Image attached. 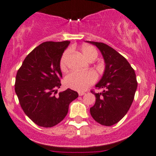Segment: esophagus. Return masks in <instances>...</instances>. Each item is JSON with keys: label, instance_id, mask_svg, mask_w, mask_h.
I'll return each mask as SVG.
<instances>
[{"label": "esophagus", "instance_id": "1", "mask_svg": "<svg viewBox=\"0 0 156 156\" xmlns=\"http://www.w3.org/2000/svg\"><path fill=\"white\" fill-rule=\"evenodd\" d=\"M78 94H79V96H82V95H83V94H85V92H78Z\"/></svg>", "mask_w": 156, "mask_h": 156}]
</instances>
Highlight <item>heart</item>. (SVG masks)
Wrapping results in <instances>:
<instances>
[{
  "instance_id": "b5f03b06",
  "label": "heart",
  "mask_w": 156,
  "mask_h": 156,
  "mask_svg": "<svg viewBox=\"0 0 156 156\" xmlns=\"http://www.w3.org/2000/svg\"><path fill=\"white\" fill-rule=\"evenodd\" d=\"M82 53L89 62H94L98 57V51L92 46H84L82 48ZM70 54V51L67 50L62 55L60 60V68L62 70L67 69L68 58ZM97 80V75L93 71L88 72H72L64 78L66 87L78 91L86 90L90 85Z\"/></svg>"
}]
</instances>
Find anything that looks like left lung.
<instances>
[{"label":"left lung","instance_id":"1","mask_svg":"<svg viewBox=\"0 0 156 156\" xmlns=\"http://www.w3.org/2000/svg\"><path fill=\"white\" fill-rule=\"evenodd\" d=\"M87 42L101 51L105 63L103 76L95 85L103 91H91L96 101L90 114L97 122L111 126L125 117L133 103L137 88L136 73L126 58L114 48L103 42Z\"/></svg>","mask_w":156,"mask_h":156}]
</instances>
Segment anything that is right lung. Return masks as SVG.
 Returning <instances> with one entry per match:
<instances>
[{
	"mask_svg": "<svg viewBox=\"0 0 156 156\" xmlns=\"http://www.w3.org/2000/svg\"><path fill=\"white\" fill-rule=\"evenodd\" d=\"M69 41L45 42L26 57L17 73L15 89L25 114L35 124L51 128L67 114L69 105L78 97L70 89L58 93L62 74L60 60Z\"/></svg>",
	"mask_w": 156,
	"mask_h": 156,
	"instance_id": "right-lung-1",
	"label": "right lung"
}]
</instances>
